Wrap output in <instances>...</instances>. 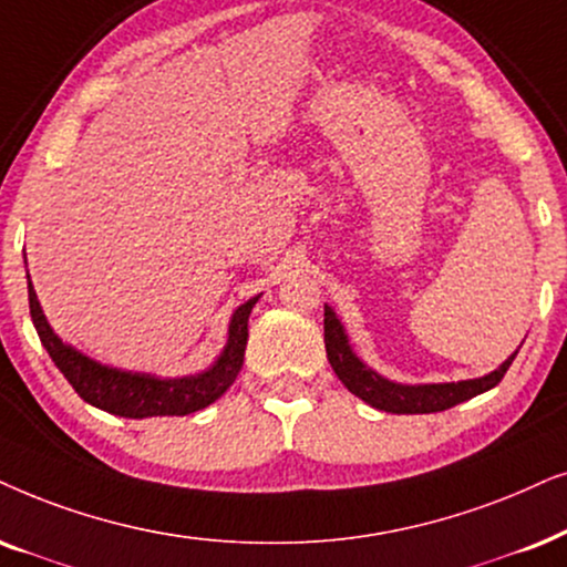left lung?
I'll use <instances>...</instances> for the list:
<instances>
[{"label": "left lung", "mask_w": 567, "mask_h": 567, "mask_svg": "<svg viewBox=\"0 0 567 567\" xmlns=\"http://www.w3.org/2000/svg\"><path fill=\"white\" fill-rule=\"evenodd\" d=\"M322 326H326L328 362L338 374V380H341L351 393L370 403V406L388 411V414H435V411H445L455 406V403L474 399V395L495 388L497 382L505 378V372H508V367L518 354L516 351L508 362H503L499 370L476 380L443 382V385H399V382L380 378L378 372L367 370V367L359 362L354 351L349 347L341 322L336 320L330 307H326V322H322Z\"/></svg>", "instance_id": "8db88e82"}]
</instances>
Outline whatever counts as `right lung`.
<instances>
[{"mask_svg": "<svg viewBox=\"0 0 567 567\" xmlns=\"http://www.w3.org/2000/svg\"><path fill=\"white\" fill-rule=\"evenodd\" d=\"M257 297H252L234 312L229 326V343H226L224 354L218 362L210 367L208 372L197 374V378H182V380H158L151 374H132L109 370V367L93 362L75 351L72 347H64L59 341L54 330L49 328L47 318H43L39 299L31 286V276H28V305H31L33 326L39 330V338L43 349L49 351L51 362L59 367V372L68 378V382L75 388L80 399L109 411V414L127 416V419H145V416H185L193 411H200L220 399L245 364V349H247V320L252 312Z\"/></svg>", "mask_w": 567, "mask_h": 567, "instance_id": "add662e5", "label": "right lung"}]
</instances>
